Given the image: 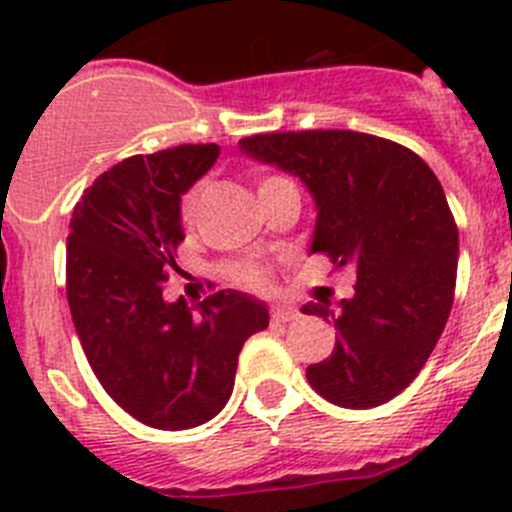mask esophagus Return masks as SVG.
<instances>
[{"label":"esophagus","instance_id":"34e87169","mask_svg":"<svg viewBox=\"0 0 512 512\" xmlns=\"http://www.w3.org/2000/svg\"><path fill=\"white\" fill-rule=\"evenodd\" d=\"M270 316H273V321H278V324H285V321L298 319V308L288 306V303H275L273 311H270Z\"/></svg>","mask_w":512,"mask_h":512}]
</instances>
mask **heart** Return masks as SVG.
Wrapping results in <instances>:
<instances>
[{"label":"heart","mask_w":512,"mask_h":512,"mask_svg":"<svg viewBox=\"0 0 512 512\" xmlns=\"http://www.w3.org/2000/svg\"><path fill=\"white\" fill-rule=\"evenodd\" d=\"M267 181H278V178H265L262 183ZM201 193H204V186L196 183L193 188H188L186 196L181 199V219L186 224H191L196 219V211H199V201H201ZM232 278L242 285H250V288H262L267 283V275L260 265L255 262H245V265H237L232 267Z\"/></svg>","instance_id":"1"}]
</instances>
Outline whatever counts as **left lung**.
<instances>
[{"label": "left lung", "instance_id": "8db88e82", "mask_svg": "<svg viewBox=\"0 0 512 512\" xmlns=\"http://www.w3.org/2000/svg\"><path fill=\"white\" fill-rule=\"evenodd\" d=\"M239 150L301 178L316 204L311 255L357 273L334 321L331 357L308 365L311 388L342 408H375L403 393L434 352L457 285L459 232L434 170L413 150L352 130L252 135Z\"/></svg>", "mask_w": 512, "mask_h": 512}]
</instances>
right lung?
<instances>
[{
    "label": "right lung",
    "instance_id": "obj_1",
    "mask_svg": "<svg viewBox=\"0 0 512 512\" xmlns=\"http://www.w3.org/2000/svg\"><path fill=\"white\" fill-rule=\"evenodd\" d=\"M219 158V145L135 155L101 173L71 216L66 293L91 370L145 426L183 431L227 405L245 342L270 321L265 303L219 290L193 311L168 303L178 270L181 196Z\"/></svg>",
    "mask_w": 512,
    "mask_h": 512
}]
</instances>
